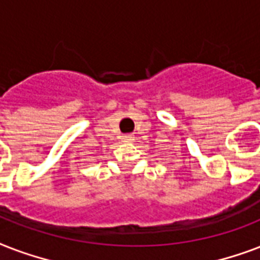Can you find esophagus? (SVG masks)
<instances>
[{"instance_id":"obj_1","label":"esophagus","mask_w":260,"mask_h":260,"mask_svg":"<svg viewBox=\"0 0 260 260\" xmlns=\"http://www.w3.org/2000/svg\"><path fill=\"white\" fill-rule=\"evenodd\" d=\"M120 140L123 141V142H132V141H134V136L133 134H124V136H122Z\"/></svg>"}]
</instances>
